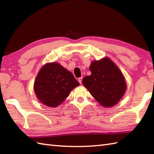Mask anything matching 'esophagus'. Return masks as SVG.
Here are the masks:
<instances>
[{
  "instance_id": "1",
  "label": "esophagus",
  "mask_w": 154,
  "mask_h": 154,
  "mask_svg": "<svg viewBox=\"0 0 154 154\" xmlns=\"http://www.w3.org/2000/svg\"><path fill=\"white\" fill-rule=\"evenodd\" d=\"M82 79H83V77H79V79H78V81H79L80 84H81V83H82Z\"/></svg>"
}]
</instances>
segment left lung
<instances>
[{
	"mask_svg": "<svg viewBox=\"0 0 154 154\" xmlns=\"http://www.w3.org/2000/svg\"><path fill=\"white\" fill-rule=\"evenodd\" d=\"M89 69L91 74L83 78V85L103 106L116 105L126 90L125 78L120 69L106 57L91 62Z\"/></svg>",
	"mask_w": 154,
	"mask_h": 154,
	"instance_id": "left-lung-1",
	"label": "left lung"
}]
</instances>
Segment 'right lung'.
Wrapping results in <instances>:
<instances>
[{
	"instance_id": "add662e5",
	"label": "right lung",
	"mask_w": 154,
	"mask_h": 154,
	"mask_svg": "<svg viewBox=\"0 0 154 154\" xmlns=\"http://www.w3.org/2000/svg\"><path fill=\"white\" fill-rule=\"evenodd\" d=\"M79 85V83L70 71L60 63L52 62L40 69L35 78L34 90L41 103L49 107H56Z\"/></svg>"
}]
</instances>
